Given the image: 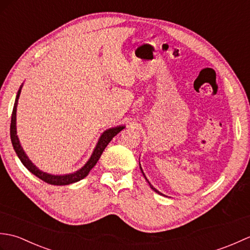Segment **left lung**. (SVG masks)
I'll return each instance as SVG.
<instances>
[{"instance_id": "8db88e82", "label": "left lung", "mask_w": 250, "mask_h": 250, "mask_svg": "<svg viewBox=\"0 0 250 250\" xmlns=\"http://www.w3.org/2000/svg\"><path fill=\"white\" fill-rule=\"evenodd\" d=\"M141 171H142V173H143V169H142V167H141ZM143 175H144V173H143ZM144 177H145V179H146V180H147V182H148V179L146 178V176H145V175H144ZM148 184H149V186H150V188H151V189H152L153 191H155V192H157V193H159V194H162V193H160V192H159V191H158V190H157L156 188H153V187H152V186H151V184H150L149 182H148Z\"/></svg>"}]
</instances>
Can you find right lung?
Returning a JSON list of instances; mask_svg holds the SVG:
<instances>
[{
  "label": "right lung",
  "mask_w": 250,
  "mask_h": 250,
  "mask_svg": "<svg viewBox=\"0 0 250 250\" xmlns=\"http://www.w3.org/2000/svg\"><path fill=\"white\" fill-rule=\"evenodd\" d=\"M21 89H19V91L17 93V97H16L15 100V104H14V108H13V114H12V121H10V140H12V144L14 149L17 153L18 158L20 159V161L22 162L23 166L29 169V171L34 174L36 177H39L40 179L44 180L45 183L50 184V185H55V186H63V185H70L73 183L79 182V180L84 178L89 174V172L91 171V168L97 164L99 161L100 157L102 156V153L104 149L109 144V142L113 140V137L116 136L119 133L120 131L125 129V126H116V128L109 129L107 131H105L102 134V136L100 137V141L97 144V147L92 153L91 158L89 159V161L84 164V167H82L79 171L73 173V174H67V175H51V174H47L45 172L40 171L33 163H32L29 158L26 157L25 152L23 151L22 147H21L18 136H17V132H16V110H17V104H18V99L20 95Z\"/></svg>",
  "instance_id": "right-lung-1"
}]
</instances>
